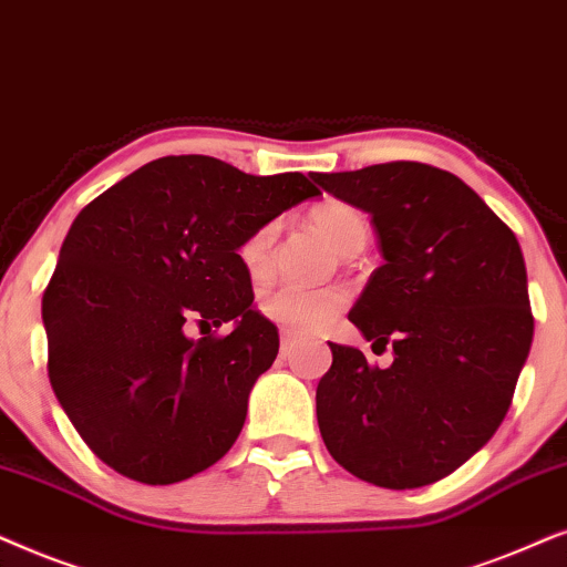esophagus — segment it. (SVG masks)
<instances>
[{
  "label": "esophagus",
  "mask_w": 567,
  "mask_h": 567,
  "mask_svg": "<svg viewBox=\"0 0 567 567\" xmlns=\"http://www.w3.org/2000/svg\"><path fill=\"white\" fill-rule=\"evenodd\" d=\"M292 347H296V331L282 329V354H290Z\"/></svg>",
  "instance_id": "esophagus-1"
}]
</instances>
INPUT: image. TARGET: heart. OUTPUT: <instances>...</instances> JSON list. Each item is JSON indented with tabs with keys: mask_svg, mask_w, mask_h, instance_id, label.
Returning a JSON list of instances; mask_svg holds the SVG:
<instances>
[{
	"mask_svg": "<svg viewBox=\"0 0 567 567\" xmlns=\"http://www.w3.org/2000/svg\"><path fill=\"white\" fill-rule=\"evenodd\" d=\"M311 220L339 254H352L368 240V220L360 209L344 202H327L316 207ZM277 238V225L267 223L240 246V261L254 279H264L271 269V246ZM347 306L342 288H300V285H277L261 296V311L271 321L298 331H319L329 327Z\"/></svg>",
	"mask_w": 567,
	"mask_h": 567,
	"instance_id": "1",
	"label": "heart"
}]
</instances>
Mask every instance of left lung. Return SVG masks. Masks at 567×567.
Returning <instances> with one entry per match:
<instances>
[{
  "label": "left lung",
  "mask_w": 567,
  "mask_h": 567,
  "mask_svg": "<svg viewBox=\"0 0 567 567\" xmlns=\"http://www.w3.org/2000/svg\"><path fill=\"white\" fill-rule=\"evenodd\" d=\"M323 192L371 215L383 264L350 321L391 344L389 368L331 344L316 389L329 454L389 489L430 485L485 446L529 358L534 316L513 230L462 178L396 161L313 173Z\"/></svg>",
  "instance_id": "left-lung-1"
}]
</instances>
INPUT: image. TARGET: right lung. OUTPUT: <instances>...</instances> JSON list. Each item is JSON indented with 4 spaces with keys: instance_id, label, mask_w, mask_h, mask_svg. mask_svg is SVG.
I'll use <instances>...</instances> for the list:
<instances>
[{
    "instance_id": "right-lung-1",
    "label": "right lung",
    "mask_w": 567,
    "mask_h": 567,
    "mask_svg": "<svg viewBox=\"0 0 567 567\" xmlns=\"http://www.w3.org/2000/svg\"><path fill=\"white\" fill-rule=\"evenodd\" d=\"M319 194L303 173L168 155L74 217L41 311L51 389L101 462L173 485L228 454L279 350L238 248ZM192 320L234 331L192 340Z\"/></svg>"
}]
</instances>
